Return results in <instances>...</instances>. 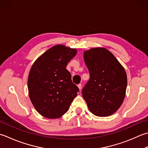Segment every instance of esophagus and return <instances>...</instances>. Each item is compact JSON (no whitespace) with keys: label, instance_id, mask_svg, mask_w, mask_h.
<instances>
[{"label":"esophagus","instance_id":"esophagus-1","mask_svg":"<svg viewBox=\"0 0 148 148\" xmlns=\"http://www.w3.org/2000/svg\"><path fill=\"white\" fill-rule=\"evenodd\" d=\"M78 88H79L80 90L81 89H82V84H78Z\"/></svg>","mask_w":148,"mask_h":148}]
</instances>
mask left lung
<instances>
[{
	"label": "left lung",
	"mask_w": 148,
	"mask_h": 148,
	"mask_svg": "<svg viewBox=\"0 0 148 148\" xmlns=\"http://www.w3.org/2000/svg\"><path fill=\"white\" fill-rule=\"evenodd\" d=\"M90 78L82 94L89 110L96 116L112 115L125 98L127 77L121 64L106 49L94 48L84 53Z\"/></svg>",
	"instance_id": "obj_1"
}]
</instances>
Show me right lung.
I'll return each instance as SVG.
<instances>
[{
    "instance_id": "1",
    "label": "right lung",
    "mask_w": 148,
    "mask_h": 148,
    "mask_svg": "<svg viewBox=\"0 0 148 148\" xmlns=\"http://www.w3.org/2000/svg\"><path fill=\"white\" fill-rule=\"evenodd\" d=\"M77 50L56 45L36 60L28 78L29 97L36 110L50 119L59 118L67 112L79 91L73 83L66 66Z\"/></svg>"
}]
</instances>
